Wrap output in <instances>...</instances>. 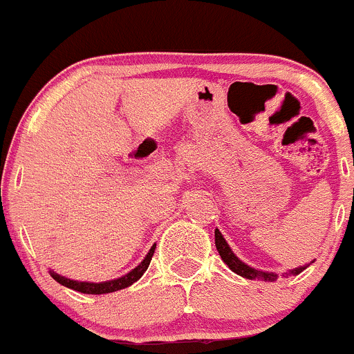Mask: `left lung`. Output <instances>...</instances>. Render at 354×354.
I'll return each instance as SVG.
<instances>
[{"instance_id": "obj_1", "label": "left lung", "mask_w": 354, "mask_h": 354, "mask_svg": "<svg viewBox=\"0 0 354 354\" xmlns=\"http://www.w3.org/2000/svg\"><path fill=\"white\" fill-rule=\"evenodd\" d=\"M215 246H216V250H218V254H220V258L223 260V263H225L230 270L236 272L237 275H241V277L250 279V281H254V279H263V281H270V282L277 279V274H272V272L254 270V268L248 267L246 263H243V261H241L239 258L232 253V250H230L229 244L225 243V239H223V236L220 234L218 229H215ZM303 270H304V267L295 268V270H291V274L297 275V274H301Z\"/></svg>"}]
</instances>
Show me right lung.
<instances>
[{"mask_svg":"<svg viewBox=\"0 0 354 354\" xmlns=\"http://www.w3.org/2000/svg\"><path fill=\"white\" fill-rule=\"evenodd\" d=\"M155 248H156V244L151 248V250H149V253L146 254L145 260H142L141 263H139L138 267L134 268V270L129 272V274L124 275V277L115 279V281L100 282V284H96V282L70 281V279L62 277V275L55 274V272H50V274H51V277H53L55 281L58 282V284L65 286V288H68V289H73V291L84 292V295H106V292H115V291H120V289L129 288V286L134 284L136 281H139V279L142 277V274L148 270L149 263H151V258H153V253H155Z\"/></svg>","mask_w":354,"mask_h":354,"instance_id":"obj_1","label":"right lung"}]
</instances>
